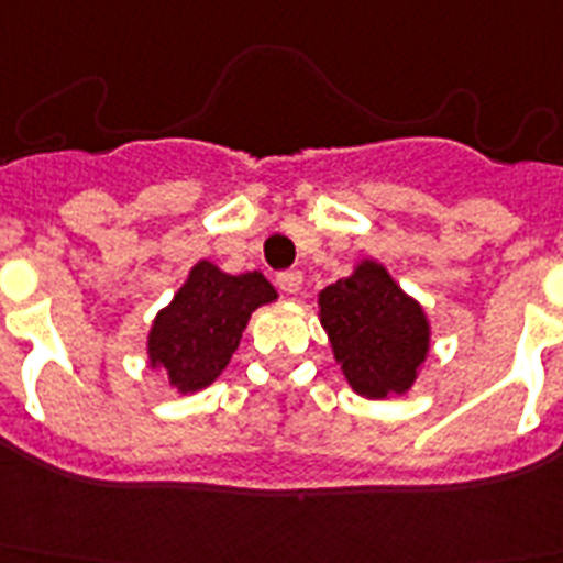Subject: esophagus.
<instances>
[{"label": "esophagus", "instance_id": "1", "mask_svg": "<svg viewBox=\"0 0 563 563\" xmlns=\"http://www.w3.org/2000/svg\"><path fill=\"white\" fill-rule=\"evenodd\" d=\"M302 286V272L300 268H286V272H280L277 275V288L280 291H286V295H297Z\"/></svg>", "mask_w": 563, "mask_h": 563}]
</instances>
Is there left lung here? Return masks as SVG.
Segmentation results:
<instances>
[{
    "mask_svg": "<svg viewBox=\"0 0 563 563\" xmlns=\"http://www.w3.org/2000/svg\"><path fill=\"white\" fill-rule=\"evenodd\" d=\"M320 317L356 394L385 399L413 385L428 354V320L379 263H360L320 291Z\"/></svg>",
    "mask_w": 563,
    "mask_h": 563,
    "instance_id": "8db88e82",
    "label": "left lung"
}]
</instances>
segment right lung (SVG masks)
Returning a JSON list of instances; mask_svg holds the SVG:
<instances>
[{
    "instance_id": "right-lung-1",
    "label": "right lung",
    "mask_w": 563,
    "mask_h": 563,
    "mask_svg": "<svg viewBox=\"0 0 563 563\" xmlns=\"http://www.w3.org/2000/svg\"><path fill=\"white\" fill-rule=\"evenodd\" d=\"M277 291L261 272L227 275L209 261L189 272L175 300L155 317L150 363L178 390H200L232 360L249 317Z\"/></svg>"
}]
</instances>
